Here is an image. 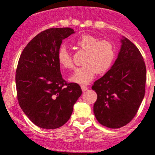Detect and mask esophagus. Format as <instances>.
Returning a JSON list of instances; mask_svg holds the SVG:
<instances>
[{"label": "esophagus", "instance_id": "obj_1", "mask_svg": "<svg viewBox=\"0 0 155 155\" xmlns=\"http://www.w3.org/2000/svg\"><path fill=\"white\" fill-rule=\"evenodd\" d=\"M81 89H82V91L84 92V91H86V90H87V89H88V87H87V86L82 85V86H81Z\"/></svg>", "mask_w": 155, "mask_h": 155}]
</instances>
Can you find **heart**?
Masks as SVG:
<instances>
[{
	"mask_svg": "<svg viewBox=\"0 0 155 155\" xmlns=\"http://www.w3.org/2000/svg\"><path fill=\"white\" fill-rule=\"evenodd\" d=\"M76 44L82 50L87 52L84 61V66L74 70L69 78L73 83L87 84L98 74L107 72L112 66L115 59L114 47L108 41H100L91 35H84L80 37ZM58 62L64 68L73 67L72 55L65 46L59 47L57 54Z\"/></svg>",
	"mask_w": 155,
	"mask_h": 155,
	"instance_id": "b5f03b06",
	"label": "heart"
}]
</instances>
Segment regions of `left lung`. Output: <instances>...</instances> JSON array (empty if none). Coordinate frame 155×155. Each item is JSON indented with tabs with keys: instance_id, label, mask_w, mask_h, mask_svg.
<instances>
[{
	"instance_id": "obj_1",
	"label": "left lung",
	"mask_w": 155,
	"mask_h": 155,
	"mask_svg": "<svg viewBox=\"0 0 155 155\" xmlns=\"http://www.w3.org/2000/svg\"><path fill=\"white\" fill-rule=\"evenodd\" d=\"M121 43L111 69L92 86L97 93L95 116L101 124L112 129L133 120L145 96L146 82V67L139 49L127 38Z\"/></svg>"
}]
</instances>
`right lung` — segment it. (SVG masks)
Listing matches in <instances>:
<instances>
[{
    "mask_svg": "<svg viewBox=\"0 0 155 155\" xmlns=\"http://www.w3.org/2000/svg\"><path fill=\"white\" fill-rule=\"evenodd\" d=\"M74 33L71 28H52L37 35L24 48L16 72L17 99L36 126L53 130L63 126L82 94L79 84L62 77L58 50Z\"/></svg>",
    "mask_w": 155,
    "mask_h": 155,
    "instance_id": "1",
    "label": "right lung"
}]
</instances>
